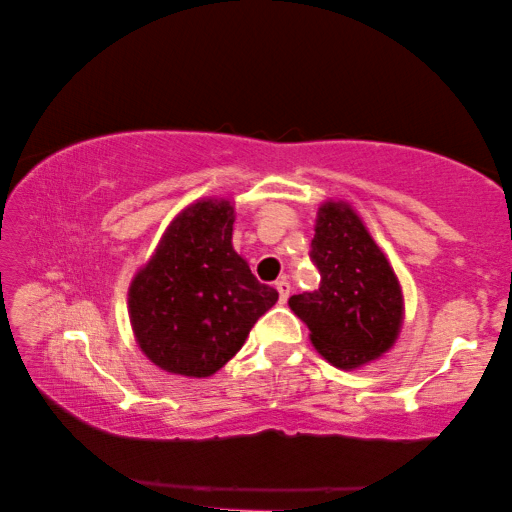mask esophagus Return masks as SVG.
I'll return each instance as SVG.
<instances>
[{
  "instance_id": "1",
  "label": "esophagus",
  "mask_w": 512,
  "mask_h": 512,
  "mask_svg": "<svg viewBox=\"0 0 512 512\" xmlns=\"http://www.w3.org/2000/svg\"><path fill=\"white\" fill-rule=\"evenodd\" d=\"M274 288H276V292H279V301H281V304H286L288 297H290V283H288L286 279H281V281L274 283Z\"/></svg>"
}]
</instances>
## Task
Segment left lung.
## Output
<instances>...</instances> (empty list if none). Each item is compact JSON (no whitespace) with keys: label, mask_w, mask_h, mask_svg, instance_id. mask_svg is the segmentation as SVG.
<instances>
[{"label":"left lung","mask_w":512,"mask_h":512,"mask_svg":"<svg viewBox=\"0 0 512 512\" xmlns=\"http://www.w3.org/2000/svg\"><path fill=\"white\" fill-rule=\"evenodd\" d=\"M311 245L320 290L292 295L288 306L324 360L358 370L395 347L404 324L401 283L349 201H322Z\"/></svg>","instance_id":"left-lung-1"}]
</instances>
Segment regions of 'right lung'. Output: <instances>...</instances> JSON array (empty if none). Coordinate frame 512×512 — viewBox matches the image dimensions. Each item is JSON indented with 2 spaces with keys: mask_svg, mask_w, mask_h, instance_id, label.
Returning a JSON list of instances; mask_svg holds the SVG:
<instances>
[{
  "mask_svg": "<svg viewBox=\"0 0 512 512\" xmlns=\"http://www.w3.org/2000/svg\"><path fill=\"white\" fill-rule=\"evenodd\" d=\"M231 199L201 197L167 224L133 274L129 320L138 347L161 370L206 379L238 354L279 292L233 249Z\"/></svg>",
  "mask_w": 512,
  "mask_h": 512,
  "instance_id": "obj_1",
  "label": "right lung"
}]
</instances>
